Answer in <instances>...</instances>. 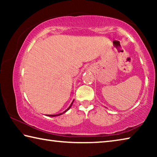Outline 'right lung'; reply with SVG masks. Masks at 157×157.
<instances>
[{
    "instance_id": "obj_1",
    "label": "right lung",
    "mask_w": 157,
    "mask_h": 157,
    "mask_svg": "<svg viewBox=\"0 0 157 157\" xmlns=\"http://www.w3.org/2000/svg\"><path fill=\"white\" fill-rule=\"evenodd\" d=\"M74 101V100H73ZM73 102H72V103H71V105H70V107H69L68 109H66L65 111H64V112H63V113H59V114H57V115H47V116H60V115H62V114H63V113H65L66 112V111H67L68 109H70L71 108V106H72V104H73Z\"/></svg>"
}]
</instances>
